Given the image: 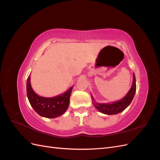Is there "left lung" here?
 I'll list each match as a JSON object with an SVG mask.
<instances>
[{"label":"left lung","mask_w":160,"mask_h":160,"mask_svg":"<svg viewBox=\"0 0 160 160\" xmlns=\"http://www.w3.org/2000/svg\"><path fill=\"white\" fill-rule=\"evenodd\" d=\"M135 91H136V83H135V77L133 74V80L132 88H131L129 91L123 99L119 101L113 102L111 104L94 103V105L97 109H98L100 112L105 114L113 115L119 113L123 111L125 109H126L132 102L135 93Z\"/></svg>","instance_id":"1"}]
</instances>
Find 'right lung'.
<instances>
[{"label": "right lung", "instance_id": "1", "mask_svg": "<svg viewBox=\"0 0 160 160\" xmlns=\"http://www.w3.org/2000/svg\"><path fill=\"white\" fill-rule=\"evenodd\" d=\"M30 79V76H28L27 82V93L28 101L34 110L38 115L47 118H55L63 114L69 107L72 88L62 95L55 98H42L33 91L31 86Z\"/></svg>", "mask_w": 160, "mask_h": 160}]
</instances>
